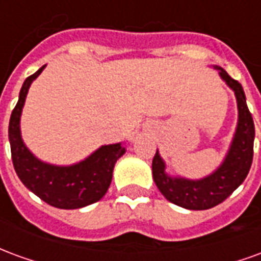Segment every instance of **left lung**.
<instances>
[{"label": "left lung", "instance_id": "1", "mask_svg": "<svg viewBox=\"0 0 261 261\" xmlns=\"http://www.w3.org/2000/svg\"><path fill=\"white\" fill-rule=\"evenodd\" d=\"M221 78L235 92L238 102V127L224 162L211 175L190 180L183 177H170L165 173V162L156 151L152 159V176L155 185L166 200L187 210H208L226 200L246 179L253 161L254 123L246 105L242 85L230 78L221 67H215Z\"/></svg>", "mask_w": 261, "mask_h": 261}]
</instances>
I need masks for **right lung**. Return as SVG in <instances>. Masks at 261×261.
I'll return each instance as SVG.
<instances>
[{"label":"right lung","instance_id":"right-lung-1","mask_svg":"<svg viewBox=\"0 0 261 261\" xmlns=\"http://www.w3.org/2000/svg\"><path fill=\"white\" fill-rule=\"evenodd\" d=\"M43 69L44 65L26 78L9 119L8 137L15 172L32 193L53 207L63 210L86 207L106 194L112 183L114 164L125 152V148L120 142L103 145L85 161L71 166H56L39 161L22 141L19 123L31 84Z\"/></svg>","mask_w":261,"mask_h":261}]
</instances>
